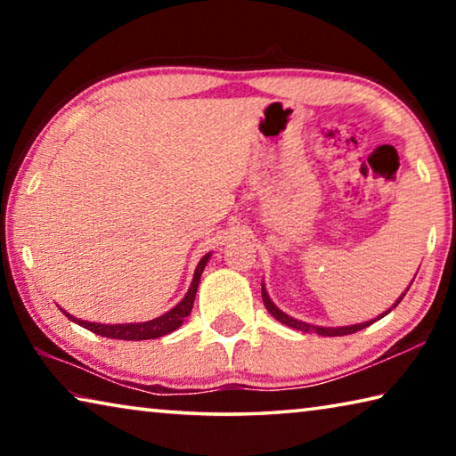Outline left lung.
Here are the masks:
<instances>
[{"mask_svg":"<svg viewBox=\"0 0 456 456\" xmlns=\"http://www.w3.org/2000/svg\"><path fill=\"white\" fill-rule=\"evenodd\" d=\"M408 291V289H406ZM406 291L403 293V296H400L398 299H396V304L392 305V307H396L400 302H403V297L406 296ZM261 297H264V304H265V307H267V312L273 315V318L277 320V322H281L283 326H289V328H293V330H299V331H315V334H320V336H348V334H356V331H360V330H364V328H368L370 323L372 322H376V320H380V318H384L386 314L388 312H384L382 315H378L376 320H370V322H362V323H352V326H339V328H323V326H312V323H305V322H299V320H296V318H291V315H288L285 312H281L280 307H277L273 302H272V297L267 296V291H265V285H261Z\"/></svg>","mask_w":456,"mask_h":456,"instance_id":"obj_1","label":"left lung"}]
</instances>
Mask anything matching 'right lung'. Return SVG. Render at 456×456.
Masks as SVG:
<instances>
[{"mask_svg": "<svg viewBox=\"0 0 456 456\" xmlns=\"http://www.w3.org/2000/svg\"><path fill=\"white\" fill-rule=\"evenodd\" d=\"M211 253H207V256L199 261V265L195 269V275H192V281H191V288L187 291V296H184L179 304H176L173 310H168L167 314L159 315V318L149 320V322H138V323H94V322H84V320H76L74 315L66 314L68 318L72 322L80 323L82 328H86L90 331H94L98 336H104V338H114V339H152V338H160L165 334H171L176 328L181 326L184 322V318L191 314L192 310V304H195V296H197V288H199V281H200V273H203V269L207 265V261H209Z\"/></svg>", "mask_w": 456, "mask_h": 456, "instance_id": "obj_1", "label": "right lung"}]
</instances>
